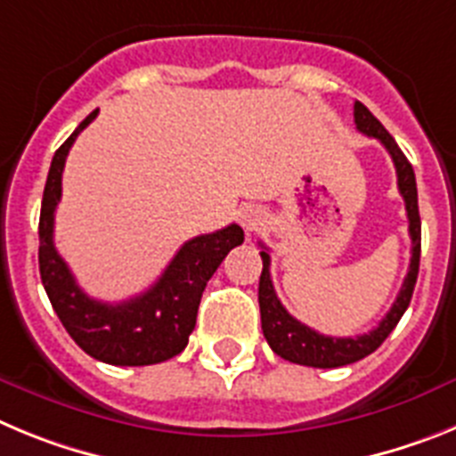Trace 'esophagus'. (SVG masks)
<instances>
[{
    "mask_svg": "<svg viewBox=\"0 0 456 456\" xmlns=\"http://www.w3.org/2000/svg\"><path fill=\"white\" fill-rule=\"evenodd\" d=\"M240 224L244 231H256L257 225L263 224V216H260V212L253 208H244L240 212Z\"/></svg>",
    "mask_w": 456,
    "mask_h": 456,
    "instance_id": "1",
    "label": "esophagus"
}]
</instances>
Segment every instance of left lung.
Instances as JSON below:
<instances>
[{
  "label": "left lung",
  "instance_id": "1",
  "mask_svg": "<svg viewBox=\"0 0 456 456\" xmlns=\"http://www.w3.org/2000/svg\"><path fill=\"white\" fill-rule=\"evenodd\" d=\"M354 123H356L358 132L381 141L386 151L390 152V157H393L395 171H397V187H400L402 199H404L406 205V216H409L411 265L393 308L386 313L384 320L379 322L377 329L356 338H333L322 336L315 329L301 324L299 320H294L288 310L283 308L272 285V276H269L267 248L260 251V256H263V273H260L257 301H260L265 338H267L273 354H278V356L289 361V363L308 365V368H342V365L356 363V361L365 358L368 354H372L377 347H381V342L390 336V331L404 315V310L409 308L413 288H416L418 281V269H420V215H418V189L413 167L409 164L404 152L400 151V146L395 143L393 136L388 134V130L358 100L354 102Z\"/></svg>",
  "mask_w": 456,
  "mask_h": 456
}]
</instances>
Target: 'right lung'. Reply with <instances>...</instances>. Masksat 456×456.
Masks as SVG:
<instances>
[{
	"label": "right lung",
	"mask_w": 456,
	"mask_h": 456,
	"mask_svg": "<svg viewBox=\"0 0 456 456\" xmlns=\"http://www.w3.org/2000/svg\"><path fill=\"white\" fill-rule=\"evenodd\" d=\"M98 116L91 111L52 157L38 221V267L50 304L70 338L88 356L109 365H152L178 356L196 326L200 297L228 251L244 241L237 224L184 241L157 283L120 304L91 299L54 247V212L61 200L66 157L79 132Z\"/></svg>",
	"instance_id": "right-lung-1"
}]
</instances>
